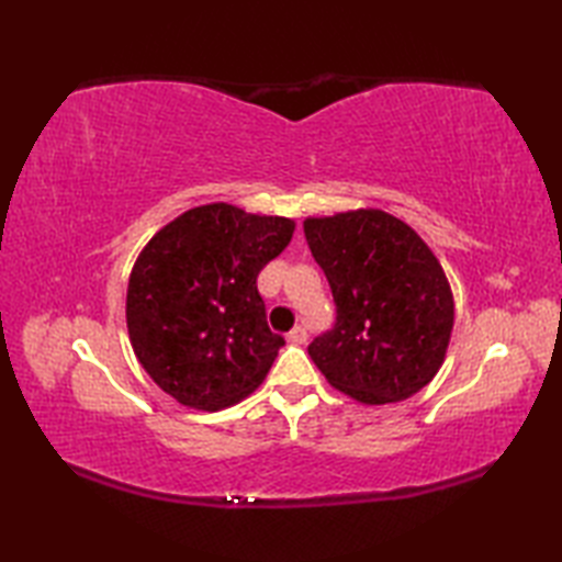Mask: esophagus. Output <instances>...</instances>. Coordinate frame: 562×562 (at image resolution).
Listing matches in <instances>:
<instances>
[{
  "instance_id": "34e87169",
  "label": "esophagus",
  "mask_w": 562,
  "mask_h": 562,
  "mask_svg": "<svg viewBox=\"0 0 562 562\" xmlns=\"http://www.w3.org/2000/svg\"><path fill=\"white\" fill-rule=\"evenodd\" d=\"M288 340H290L292 345H304V342H306V328H302V326L292 328V330L288 333Z\"/></svg>"
}]
</instances>
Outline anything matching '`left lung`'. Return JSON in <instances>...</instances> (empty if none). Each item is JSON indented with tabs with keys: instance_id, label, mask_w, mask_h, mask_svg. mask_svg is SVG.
<instances>
[{
	"instance_id": "left-lung-1",
	"label": "left lung",
	"mask_w": 562,
	"mask_h": 562,
	"mask_svg": "<svg viewBox=\"0 0 562 562\" xmlns=\"http://www.w3.org/2000/svg\"><path fill=\"white\" fill-rule=\"evenodd\" d=\"M336 326L308 345L333 389L386 405L427 386L447 357L453 294L437 256L403 220L374 207L306 217Z\"/></svg>"
}]
</instances>
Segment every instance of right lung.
I'll return each instance as SVG.
<instances>
[{"label":"right lung","mask_w":562,"mask_h":562,"mask_svg":"<svg viewBox=\"0 0 562 562\" xmlns=\"http://www.w3.org/2000/svg\"><path fill=\"white\" fill-rule=\"evenodd\" d=\"M294 226L210 202L142 248L127 282L130 342L154 384L186 408H229L268 376L284 338L268 328L256 278Z\"/></svg>","instance_id":"add662e5"}]
</instances>
